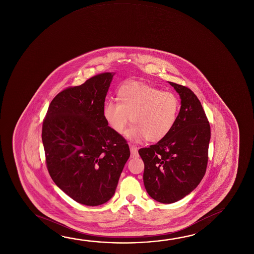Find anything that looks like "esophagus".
I'll list each match as a JSON object with an SVG mask.
<instances>
[{"label": "esophagus", "instance_id": "1", "mask_svg": "<svg viewBox=\"0 0 254 254\" xmlns=\"http://www.w3.org/2000/svg\"><path fill=\"white\" fill-rule=\"evenodd\" d=\"M130 152H131V158H138L139 154H138L137 147L134 145H130Z\"/></svg>", "mask_w": 254, "mask_h": 254}]
</instances>
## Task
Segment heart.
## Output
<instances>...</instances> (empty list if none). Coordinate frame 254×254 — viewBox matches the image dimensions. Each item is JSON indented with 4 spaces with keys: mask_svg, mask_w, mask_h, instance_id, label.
<instances>
[{
    "mask_svg": "<svg viewBox=\"0 0 254 254\" xmlns=\"http://www.w3.org/2000/svg\"><path fill=\"white\" fill-rule=\"evenodd\" d=\"M117 99L118 103L110 101L104 104V120L115 133L122 134L131 117L133 125L127 132V137L133 141L145 138L152 142L161 141L177 121L180 101L172 92L130 81L119 88Z\"/></svg>",
    "mask_w": 254,
    "mask_h": 254,
    "instance_id": "heart-1",
    "label": "heart"
}]
</instances>
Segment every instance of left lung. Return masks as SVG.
Masks as SVG:
<instances>
[{
	"label": "left lung",
	"mask_w": 254,
	"mask_h": 254,
	"mask_svg": "<svg viewBox=\"0 0 254 254\" xmlns=\"http://www.w3.org/2000/svg\"><path fill=\"white\" fill-rule=\"evenodd\" d=\"M179 94L181 109L166 137L139 154L144 163L146 191L163 204L175 203L193 191L203 179L211 128L202 104L187 87L169 82Z\"/></svg>",
	"instance_id": "1"
}]
</instances>
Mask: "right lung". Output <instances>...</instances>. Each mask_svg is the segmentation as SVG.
Instances as JSON below:
<instances>
[{
    "label": "right lung",
    "mask_w": 254,
    "mask_h": 254,
    "mask_svg": "<svg viewBox=\"0 0 254 254\" xmlns=\"http://www.w3.org/2000/svg\"><path fill=\"white\" fill-rule=\"evenodd\" d=\"M113 72H104L51 101L42 125L47 168L58 187L79 204L113 197L130 156L128 144L109 127L104 101Z\"/></svg>",
    "instance_id": "add662e5"
}]
</instances>
